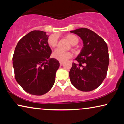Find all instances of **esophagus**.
I'll return each mask as SVG.
<instances>
[{
  "mask_svg": "<svg viewBox=\"0 0 124 124\" xmlns=\"http://www.w3.org/2000/svg\"><path fill=\"white\" fill-rule=\"evenodd\" d=\"M59 62H60V65H62V64H63V62H62V61H60Z\"/></svg>",
  "mask_w": 124,
  "mask_h": 124,
  "instance_id": "1",
  "label": "esophagus"
}]
</instances>
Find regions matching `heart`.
<instances>
[{"instance_id":"obj_1","label":"heart","mask_w":124,"mask_h":124,"mask_svg":"<svg viewBox=\"0 0 124 124\" xmlns=\"http://www.w3.org/2000/svg\"><path fill=\"white\" fill-rule=\"evenodd\" d=\"M66 38H67V39L68 40V41L70 42L72 45H76L78 43V38L75 35L69 34L67 35ZM57 43V39L55 37L53 36H51L49 37L48 43L50 47L54 48V47L56 46ZM52 55H53L54 57H55V59L60 61H65L67 60V59L70 58L72 56V54L71 52L63 51L60 50V49L56 50L53 52Z\"/></svg>"}]
</instances>
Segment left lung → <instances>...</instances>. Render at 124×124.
Wrapping results in <instances>:
<instances>
[{"instance_id": "left-lung-1", "label": "left lung", "mask_w": 124, "mask_h": 124, "mask_svg": "<svg viewBox=\"0 0 124 124\" xmlns=\"http://www.w3.org/2000/svg\"><path fill=\"white\" fill-rule=\"evenodd\" d=\"M70 32L78 35L84 43L75 59L79 67L73 62L69 71L70 80L79 90L92 91L99 87L106 77L109 60L107 45L101 37L89 29L79 28Z\"/></svg>"}]
</instances>
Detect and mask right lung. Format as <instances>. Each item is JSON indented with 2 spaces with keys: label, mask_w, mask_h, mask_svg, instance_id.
Here are the masks:
<instances>
[{
  "label": "right lung",
  "mask_w": 124,
  "mask_h": 124,
  "mask_svg": "<svg viewBox=\"0 0 124 124\" xmlns=\"http://www.w3.org/2000/svg\"><path fill=\"white\" fill-rule=\"evenodd\" d=\"M48 37L40 30L30 32L19 40L13 54L15 78L26 92L34 95L50 90L60 66L58 60L50 58Z\"/></svg>",
  "instance_id": "obj_1"
}]
</instances>
